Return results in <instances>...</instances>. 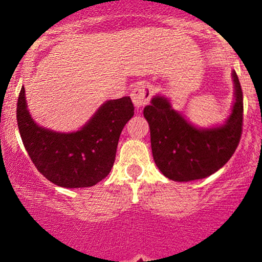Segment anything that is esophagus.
<instances>
[{
	"instance_id": "34e87169",
	"label": "esophagus",
	"mask_w": 262,
	"mask_h": 262,
	"mask_svg": "<svg viewBox=\"0 0 262 262\" xmlns=\"http://www.w3.org/2000/svg\"><path fill=\"white\" fill-rule=\"evenodd\" d=\"M150 95H152V87L148 83L141 82V83L136 84L134 89L132 90L130 97L133 100L136 107H142L149 102Z\"/></svg>"
}]
</instances>
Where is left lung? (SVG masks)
<instances>
[{"label":"left lung","instance_id":"1","mask_svg":"<svg viewBox=\"0 0 262 262\" xmlns=\"http://www.w3.org/2000/svg\"><path fill=\"white\" fill-rule=\"evenodd\" d=\"M232 114L222 126L198 129L171 107L167 99L155 96L143 110L150 129L153 160L173 181H192L223 167L238 147L244 125V95L236 72Z\"/></svg>","mask_w":262,"mask_h":262}]
</instances>
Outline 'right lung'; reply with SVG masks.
Returning <instances> with one entry per match:
<instances>
[{
	"label": "right lung",
	"mask_w": 262,
	"mask_h": 262,
	"mask_svg": "<svg viewBox=\"0 0 262 262\" xmlns=\"http://www.w3.org/2000/svg\"><path fill=\"white\" fill-rule=\"evenodd\" d=\"M134 115L130 97L109 100L75 133L36 125L26 107L25 89L17 100V126L24 147L39 172L62 187H90L106 178L115 161L119 137Z\"/></svg>",
	"instance_id": "add662e5"
}]
</instances>
